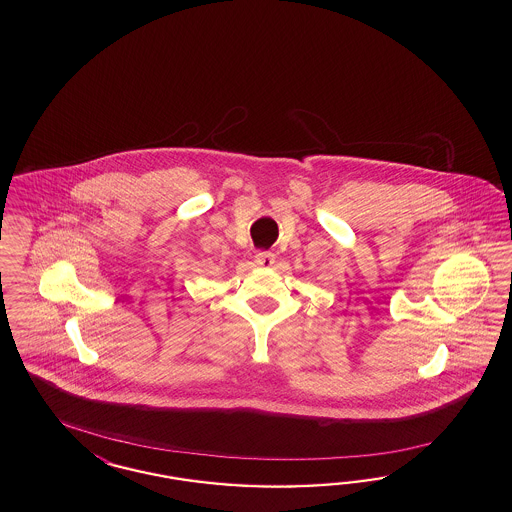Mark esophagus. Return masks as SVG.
<instances>
[{
	"label": "esophagus",
	"mask_w": 512,
	"mask_h": 512,
	"mask_svg": "<svg viewBox=\"0 0 512 512\" xmlns=\"http://www.w3.org/2000/svg\"><path fill=\"white\" fill-rule=\"evenodd\" d=\"M255 263L259 266L270 268V266L274 265V253H270V251H257Z\"/></svg>",
	"instance_id": "obj_1"
}]
</instances>
